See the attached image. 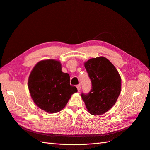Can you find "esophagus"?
Returning <instances> with one entry per match:
<instances>
[{
    "label": "esophagus",
    "instance_id": "34e87169",
    "mask_svg": "<svg viewBox=\"0 0 150 150\" xmlns=\"http://www.w3.org/2000/svg\"><path fill=\"white\" fill-rule=\"evenodd\" d=\"M76 88H77V89H78V91H79V90L81 89V84L77 85V86H76Z\"/></svg>",
    "mask_w": 150,
    "mask_h": 150
}]
</instances>
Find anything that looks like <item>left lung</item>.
Masks as SVG:
<instances>
[{
    "label": "left lung",
    "mask_w": 150,
    "mask_h": 150,
    "mask_svg": "<svg viewBox=\"0 0 150 150\" xmlns=\"http://www.w3.org/2000/svg\"><path fill=\"white\" fill-rule=\"evenodd\" d=\"M84 67L91 81L88 94H81L88 112L93 115L104 114L115 105L121 89V79L115 66L106 57L90 59Z\"/></svg>",
    "instance_id": "obj_1"
}]
</instances>
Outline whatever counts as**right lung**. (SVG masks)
<instances>
[{
  "instance_id": "add662e5",
  "label": "right lung",
  "mask_w": 150,
  "mask_h": 150,
  "mask_svg": "<svg viewBox=\"0 0 150 150\" xmlns=\"http://www.w3.org/2000/svg\"><path fill=\"white\" fill-rule=\"evenodd\" d=\"M30 96L39 108L56 113L65 107L71 95L78 92L70 85V76L62 71L60 61L42 60L32 70L28 79Z\"/></svg>"
}]
</instances>
